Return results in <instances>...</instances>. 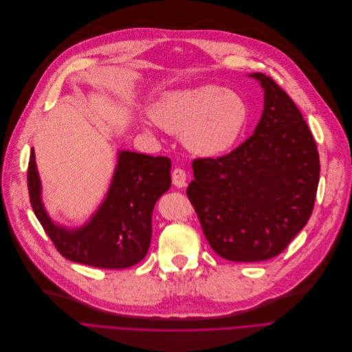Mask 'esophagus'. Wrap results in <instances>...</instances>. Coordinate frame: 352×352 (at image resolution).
<instances>
[{
  "mask_svg": "<svg viewBox=\"0 0 352 352\" xmlns=\"http://www.w3.org/2000/svg\"><path fill=\"white\" fill-rule=\"evenodd\" d=\"M172 182L176 188H183L186 185V172L176 167V169L172 172Z\"/></svg>",
  "mask_w": 352,
  "mask_h": 352,
  "instance_id": "1",
  "label": "esophagus"
}]
</instances>
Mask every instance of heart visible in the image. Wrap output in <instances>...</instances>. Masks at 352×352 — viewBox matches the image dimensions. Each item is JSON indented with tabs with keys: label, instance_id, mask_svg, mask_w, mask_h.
<instances>
[{
	"label": "heart",
	"instance_id": "obj_1",
	"mask_svg": "<svg viewBox=\"0 0 352 352\" xmlns=\"http://www.w3.org/2000/svg\"><path fill=\"white\" fill-rule=\"evenodd\" d=\"M248 117L242 96L214 85L166 91L153 106L155 122L183 135L190 152L204 157L228 153L239 140Z\"/></svg>",
	"mask_w": 352,
	"mask_h": 352
}]
</instances>
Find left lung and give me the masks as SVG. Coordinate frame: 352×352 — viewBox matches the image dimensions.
<instances>
[{"label": "left lung", "mask_w": 352, "mask_h": 352, "mask_svg": "<svg viewBox=\"0 0 352 352\" xmlns=\"http://www.w3.org/2000/svg\"><path fill=\"white\" fill-rule=\"evenodd\" d=\"M263 111L230 153L195 159L188 197L214 252L233 262L279 255L311 217L320 155L292 98L262 73Z\"/></svg>", "instance_id": "obj_1"}]
</instances>
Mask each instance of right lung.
<instances>
[{
    "mask_svg": "<svg viewBox=\"0 0 352 352\" xmlns=\"http://www.w3.org/2000/svg\"><path fill=\"white\" fill-rule=\"evenodd\" d=\"M172 162L164 156L119 152L103 204L81 228L57 225L44 209L34 148L28 163L30 202L58 252L69 261L103 270H124L140 262L152 239V213L169 190Z\"/></svg>",
    "mask_w": 352,
    "mask_h": 352,
    "instance_id": "right-lung-1",
    "label": "right lung"
}]
</instances>
